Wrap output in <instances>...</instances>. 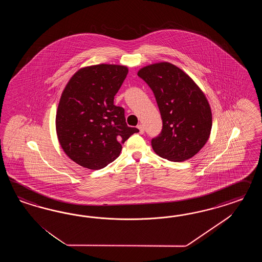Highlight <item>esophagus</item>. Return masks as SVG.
<instances>
[{
  "mask_svg": "<svg viewBox=\"0 0 262 262\" xmlns=\"http://www.w3.org/2000/svg\"><path fill=\"white\" fill-rule=\"evenodd\" d=\"M137 127H138V129H139V133H140L141 135H143V134H144V132H145V129H144V127H143V125H141V124H140V125H138V126H137Z\"/></svg>",
  "mask_w": 262,
  "mask_h": 262,
  "instance_id": "esophagus-1",
  "label": "esophagus"
}]
</instances>
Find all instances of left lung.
<instances>
[{
    "instance_id": "1",
    "label": "left lung",
    "mask_w": 262,
    "mask_h": 262,
    "mask_svg": "<svg viewBox=\"0 0 262 262\" xmlns=\"http://www.w3.org/2000/svg\"><path fill=\"white\" fill-rule=\"evenodd\" d=\"M138 77L150 86L159 105L162 129L151 139L157 155L184 161L205 146L212 127V114L204 92L190 77L169 62L141 68Z\"/></svg>"
}]
</instances>
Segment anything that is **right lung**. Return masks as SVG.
<instances>
[{"mask_svg":"<svg viewBox=\"0 0 262 262\" xmlns=\"http://www.w3.org/2000/svg\"><path fill=\"white\" fill-rule=\"evenodd\" d=\"M127 66L98 64L79 69L60 97L56 135L64 152L80 166L99 170L119 157L122 144L139 129L128 127L114 96Z\"/></svg>","mask_w":262,"mask_h":262,"instance_id":"1","label":"right lung"}]
</instances>
